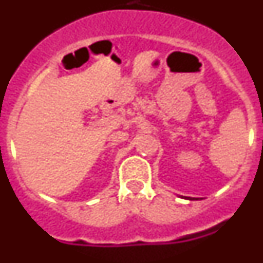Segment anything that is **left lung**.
Returning a JSON list of instances; mask_svg holds the SVG:
<instances>
[{
  "label": "left lung",
  "mask_w": 263,
  "mask_h": 263,
  "mask_svg": "<svg viewBox=\"0 0 263 263\" xmlns=\"http://www.w3.org/2000/svg\"><path fill=\"white\" fill-rule=\"evenodd\" d=\"M185 199H190V200H194L195 197H194V199H192V197H185Z\"/></svg>",
  "instance_id": "1"
}]
</instances>
